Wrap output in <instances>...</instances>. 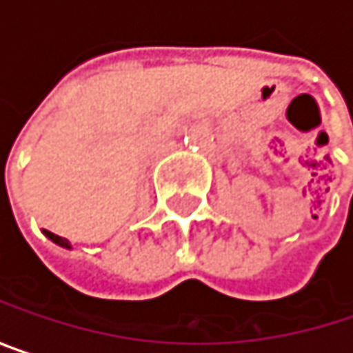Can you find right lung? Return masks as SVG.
I'll list each match as a JSON object with an SVG mask.
<instances>
[{
	"label": "right lung",
	"mask_w": 353,
	"mask_h": 353,
	"mask_svg": "<svg viewBox=\"0 0 353 353\" xmlns=\"http://www.w3.org/2000/svg\"><path fill=\"white\" fill-rule=\"evenodd\" d=\"M44 235L52 241V243H57L59 247H65V249H71V243L67 241V239H63V237H59V235H54V233H50V231H44Z\"/></svg>",
	"instance_id": "obj_1"
}]
</instances>
